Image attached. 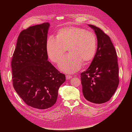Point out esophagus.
<instances>
[{
	"instance_id": "34e87169",
	"label": "esophagus",
	"mask_w": 132,
	"mask_h": 132,
	"mask_svg": "<svg viewBox=\"0 0 132 132\" xmlns=\"http://www.w3.org/2000/svg\"><path fill=\"white\" fill-rule=\"evenodd\" d=\"M73 77L71 75H66V78L67 79H71V78H72Z\"/></svg>"
}]
</instances>
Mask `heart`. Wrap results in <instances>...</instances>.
Segmentation results:
<instances>
[{
    "label": "heart",
    "mask_w": 132,
    "mask_h": 132,
    "mask_svg": "<svg viewBox=\"0 0 132 132\" xmlns=\"http://www.w3.org/2000/svg\"><path fill=\"white\" fill-rule=\"evenodd\" d=\"M97 47V40L94 32L75 27L61 29L57 37L50 36L46 43L48 55L55 63L59 62L68 48L69 53L62 59L59 68L68 73H75L80 69L82 62L91 61Z\"/></svg>",
    "instance_id": "b5f03b06"
}]
</instances>
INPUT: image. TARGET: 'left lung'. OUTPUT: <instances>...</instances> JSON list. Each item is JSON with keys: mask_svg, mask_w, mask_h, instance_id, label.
Wrapping results in <instances>:
<instances>
[{"mask_svg": "<svg viewBox=\"0 0 132 132\" xmlns=\"http://www.w3.org/2000/svg\"><path fill=\"white\" fill-rule=\"evenodd\" d=\"M96 35V53L90 67L80 74L83 95L87 101L101 104L109 101L119 84L117 56L110 37L100 28L89 25Z\"/></svg>", "mask_w": 132, "mask_h": 132, "instance_id": "8db88e82", "label": "left lung"}]
</instances>
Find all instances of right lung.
Wrapping results in <instances>:
<instances>
[{"label":"right lung","instance_id":"add662e5","mask_svg":"<svg viewBox=\"0 0 132 132\" xmlns=\"http://www.w3.org/2000/svg\"><path fill=\"white\" fill-rule=\"evenodd\" d=\"M49 27L45 22L22 30L11 60L15 90L28 106L39 110L55 104L59 87L65 81V74L47 60Z\"/></svg>","mask_w":132,"mask_h":132}]
</instances>
